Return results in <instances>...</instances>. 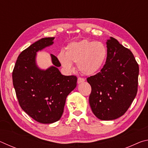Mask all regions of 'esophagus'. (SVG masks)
Here are the masks:
<instances>
[{
  "label": "esophagus",
  "instance_id": "1",
  "mask_svg": "<svg viewBox=\"0 0 148 148\" xmlns=\"http://www.w3.org/2000/svg\"><path fill=\"white\" fill-rule=\"evenodd\" d=\"M84 82H85V79L83 78V77H78L77 78V84H80V83H83Z\"/></svg>",
  "mask_w": 148,
  "mask_h": 148
}]
</instances>
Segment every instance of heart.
<instances>
[{"instance_id": "b5f03b06", "label": "heart", "mask_w": 148, "mask_h": 148, "mask_svg": "<svg viewBox=\"0 0 148 148\" xmlns=\"http://www.w3.org/2000/svg\"><path fill=\"white\" fill-rule=\"evenodd\" d=\"M107 55V48L102 42L82 40L69 44L65 53L60 52L57 58L66 71H71L72 64H76L82 74L93 75L103 68Z\"/></svg>"}]
</instances>
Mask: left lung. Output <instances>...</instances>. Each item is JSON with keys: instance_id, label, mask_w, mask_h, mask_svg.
<instances>
[{"instance_id": "1", "label": "left lung", "mask_w": 148, "mask_h": 148, "mask_svg": "<svg viewBox=\"0 0 148 148\" xmlns=\"http://www.w3.org/2000/svg\"><path fill=\"white\" fill-rule=\"evenodd\" d=\"M107 59L99 73L87 78L91 87L89 104L101 120L122 116L131 106L138 91L139 66L131 50L113 37L106 42Z\"/></svg>"}]
</instances>
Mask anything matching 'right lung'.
<instances>
[{"instance_id": "obj_1", "label": "right lung", "mask_w": 148, "mask_h": 148, "mask_svg": "<svg viewBox=\"0 0 148 148\" xmlns=\"http://www.w3.org/2000/svg\"><path fill=\"white\" fill-rule=\"evenodd\" d=\"M54 38H42L23 50L12 72L20 106L35 121L44 124L60 119L66 97L77 85L76 76L61 74L58 69L61 64L53 55L51 54L53 66L46 70L37 66L36 52L53 44Z\"/></svg>"}]
</instances>
